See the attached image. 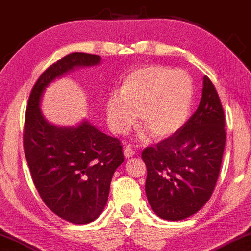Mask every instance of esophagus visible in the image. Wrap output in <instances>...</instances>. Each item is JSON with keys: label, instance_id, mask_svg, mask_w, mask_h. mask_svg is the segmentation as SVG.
<instances>
[{"label": "esophagus", "instance_id": "34e87169", "mask_svg": "<svg viewBox=\"0 0 251 251\" xmlns=\"http://www.w3.org/2000/svg\"><path fill=\"white\" fill-rule=\"evenodd\" d=\"M123 154H125L126 158H130V157H132L133 155H136V151L132 150L131 146H126L125 148H123Z\"/></svg>", "mask_w": 251, "mask_h": 251}]
</instances>
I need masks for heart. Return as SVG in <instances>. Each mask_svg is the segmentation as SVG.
Wrapping results in <instances>:
<instances>
[{"label":"heart","mask_w":251,"mask_h":251,"mask_svg":"<svg viewBox=\"0 0 251 251\" xmlns=\"http://www.w3.org/2000/svg\"><path fill=\"white\" fill-rule=\"evenodd\" d=\"M194 100V82L183 70L159 64L145 65L130 72L120 94L105 103V113L112 131L126 133L137 121L154 138L172 136L187 122Z\"/></svg>","instance_id":"b5f03b06"}]
</instances>
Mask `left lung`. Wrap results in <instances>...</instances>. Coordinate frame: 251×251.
<instances>
[{
	"instance_id": "left-lung-1",
	"label": "left lung",
	"mask_w": 251,
	"mask_h": 251,
	"mask_svg": "<svg viewBox=\"0 0 251 251\" xmlns=\"http://www.w3.org/2000/svg\"><path fill=\"white\" fill-rule=\"evenodd\" d=\"M224 126L219 94L205 75L197 111L179 131L141 154L147 168L145 190L156 215L180 221L209 201L222 164Z\"/></svg>"
}]
</instances>
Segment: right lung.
Masks as SVG:
<instances>
[{"mask_svg":"<svg viewBox=\"0 0 251 251\" xmlns=\"http://www.w3.org/2000/svg\"><path fill=\"white\" fill-rule=\"evenodd\" d=\"M100 61L99 55L72 53L50 65L32 87L25 119L24 150L35 187L54 214L74 224L93 222L103 212L112 176L125 161L121 141L87 121L77 128L50 125L39 104L50 81Z\"/></svg>","mask_w":251,"mask_h":251,"instance_id":"obj_1","label":"right lung"}]
</instances>
